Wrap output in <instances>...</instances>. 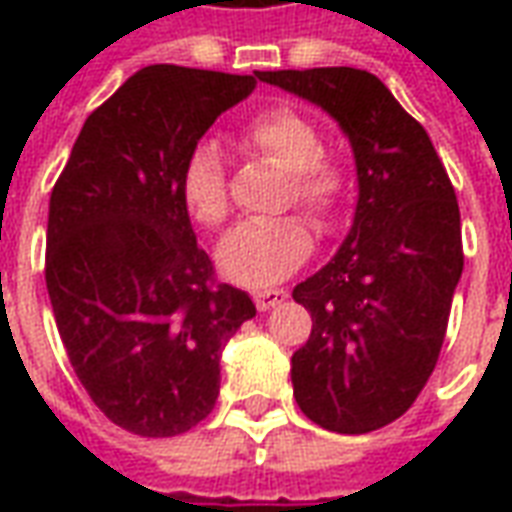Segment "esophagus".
I'll return each mask as SVG.
<instances>
[{
	"instance_id": "esophagus-1",
	"label": "esophagus",
	"mask_w": 512,
	"mask_h": 512,
	"mask_svg": "<svg viewBox=\"0 0 512 512\" xmlns=\"http://www.w3.org/2000/svg\"><path fill=\"white\" fill-rule=\"evenodd\" d=\"M285 299H288V290H282V288L255 290V304L260 312L274 310V307H277V304H282Z\"/></svg>"
}]
</instances>
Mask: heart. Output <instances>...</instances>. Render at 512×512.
Here are the masks:
<instances>
[{
	"mask_svg": "<svg viewBox=\"0 0 512 512\" xmlns=\"http://www.w3.org/2000/svg\"><path fill=\"white\" fill-rule=\"evenodd\" d=\"M241 139L290 172L288 205L299 202L318 224H329L340 213L351 178L343 161L323 150V134L315 120L299 109L274 106L252 117ZM180 197L191 219L202 227H216L227 219V167L219 145L197 142L191 147L180 169ZM312 244L310 224L299 213L244 222L219 241L216 266L238 285H274L310 257Z\"/></svg>",
	"mask_w": 512,
	"mask_h": 512,
	"instance_id": "heart-1",
	"label": "heart"
}]
</instances>
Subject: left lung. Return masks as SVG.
Wrapping results in <instances>:
<instances>
[{"mask_svg": "<svg viewBox=\"0 0 512 512\" xmlns=\"http://www.w3.org/2000/svg\"><path fill=\"white\" fill-rule=\"evenodd\" d=\"M257 76L321 106L354 147V227L337 255L293 288L312 332L290 359V378L315 425L370 433L406 414L439 362L463 271L455 189L425 128L373 73Z\"/></svg>", "mask_w": 512, "mask_h": 512, "instance_id": "8db88e82", "label": "left lung"}]
</instances>
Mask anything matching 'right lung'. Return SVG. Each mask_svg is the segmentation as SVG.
Here are the masks:
<instances>
[{
    "label": "right lung",
    "mask_w": 512,
    "mask_h": 512,
    "mask_svg": "<svg viewBox=\"0 0 512 512\" xmlns=\"http://www.w3.org/2000/svg\"><path fill=\"white\" fill-rule=\"evenodd\" d=\"M257 79L142 68L87 117L51 191L46 288L62 345L95 406L145 439L211 414L224 343L255 318L197 246L180 169Z\"/></svg>",
    "instance_id": "add662e5"
}]
</instances>
